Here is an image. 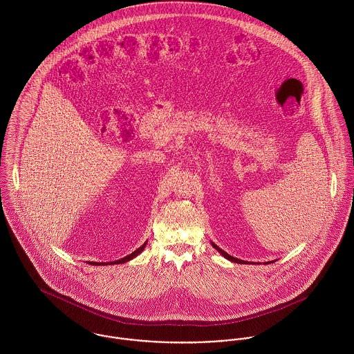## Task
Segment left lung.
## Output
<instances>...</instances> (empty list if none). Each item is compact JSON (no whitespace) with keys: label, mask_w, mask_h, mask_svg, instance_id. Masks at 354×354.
I'll use <instances>...</instances> for the list:
<instances>
[{"label":"left lung","mask_w":354,"mask_h":354,"mask_svg":"<svg viewBox=\"0 0 354 354\" xmlns=\"http://www.w3.org/2000/svg\"><path fill=\"white\" fill-rule=\"evenodd\" d=\"M211 244H212V247H214V248H215V250H216V251H218V252H221V254H222V256H223V257H226V259H227V260H230V261H234V263H247V261H245V260H240V259H236V257H233V256H230V254H229V253H226V252H225V251H222V250H221V248H219V247H216V245H215V244H214V243H211Z\"/></svg>","instance_id":"obj_1"}]
</instances>
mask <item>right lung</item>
Wrapping results in <instances>:
<instances>
[{"label":"right lung","mask_w":354,"mask_h":354,"mask_svg":"<svg viewBox=\"0 0 354 354\" xmlns=\"http://www.w3.org/2000/svg\"><path fill=\"white\" fill-rule=\"evenodd\" d=\"M146 244H147V243H145V244H143L140 248H138L135 252H132L131 254H128V256H125V257L120 259V260H115V261H110V263H106V264H120V263H125V261H129L131 259L136 257L139 253L142 252V251L146 248ZM93 264H103V263H93Z\"/></svg>","instance_id":"add662e5"}]
</instances>
